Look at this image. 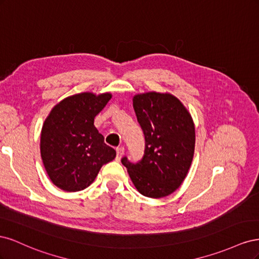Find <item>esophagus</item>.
Returning a JSON list of instances; mask_svg holds the SVG:
<instances>
[{
    "label": "esophagus",
    "mask_w": 259,
    "mask_h": 259,
    "mask_svg": "<svg viewBox=\"0 0 259 259\" xmlns=\"http://www.w3.org/2000/svg\"><path fill=\"white\" fill-rule=\"evenodd\" d=\"M124 154V148L123 147H119L116 148V160H120Z\"/></svg>",
    "instance_id": "1"
}]
</instances>
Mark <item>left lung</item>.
Wrapping results in <instances>:
<instances>
[{
  "label": "left lung",
  "mask_w": 259,
  "mask_h": 259,
  "mask_svg": "<svg viewBox=\"0 0 259 259\" xmlns=\"http://www.w3.org/2000/svg\"><path fill=\"white\" fill-rule=\"evenodd\" d=\"M133 107L145 135L143 159L122 164L136 189L145 197H167L183 184L194 154L192 116L169 93L147 92L133 97Z\"/></svg>",
  "instance_id": "1"
}]
</instances>
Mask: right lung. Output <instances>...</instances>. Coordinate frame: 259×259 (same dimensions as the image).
<instances>
[{"label":"right lung","instance_id":"right-lung-1","mask_svg":"<svg viewBox=\"0 0 259 259\" xmlns=\"http://www.w3.org/2000/svg\"><path fill=\"white\" fill-rule=\"evenodd\" d=\"M110 93L84 92L54 106L41 132V156L52 183L67 192L88 188L101 166L116 152L105 144L94 125L95 116L111 99Z\"/></svg>","mask_w":259,"mask_h":259}]
</instances>
